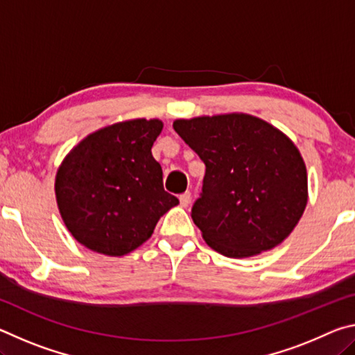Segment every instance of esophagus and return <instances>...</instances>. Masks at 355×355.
Listing matches in <instances>:
<instances>
[{
	"mask_svg": "<svg viewBox=\"0 0 355 355\" xmlns=\"http://www.w3.org/2000/svg\"><path fill=\"white\" fill-rule=\"evenodd\" d=\"M191 203V192H184V194L180 196V205L182 207H189Z\"/></svg>",
	"mask_w": 355,
	"mask_h": 355,
	"instance_id": "esophagus-1",
	"label": "esophagus"
}]
</instances>
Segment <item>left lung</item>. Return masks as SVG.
Instances as JSON below:
<instances>
[{
  "mask_svg": "<svg viewBox=\"0 0 355 355\" xmlns=\"http://www.w3.org/2000/svg\"><path fill=\"white\" fill-rule=\"evenodd\" d=\"M173 130L205 164L191 218L209 248L245 258L279 245L307 207V169L290 137L249 114L178 119Z\"/></svg>",
  "mask_w": 355,
  "mask_h": 355,
  "instance_id": "left-lung-1",
  "label": "left lung"
}]
</instances>
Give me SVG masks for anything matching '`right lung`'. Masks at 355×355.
Segmentation results:
<instances>
[{"instance_id":"obj_1","label":"right lung","mask_w":355,"mask_h":355,"mask_svg":"<svg viewBox=\"0 0 355 355\" xmlns=\"http://www.w3.org/2000/svg\"><path fill=\"white\" fill-rule=\"evenodd\" d=\"M158 119H135L101 128L65 156L56 173V200L78 243L120 257L152 236L161 216L178 205L164 191L152 147Z\"/></svg>"}]
</instances>
